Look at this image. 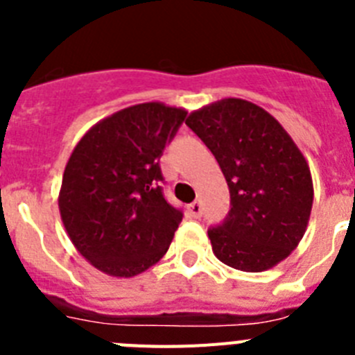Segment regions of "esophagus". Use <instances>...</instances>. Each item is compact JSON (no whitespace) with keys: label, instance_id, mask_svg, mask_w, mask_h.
Here are the masks:
<instances>
[{"label":"esophagus","instance_id":"obj_1","mask_svg":"<svg viewBox=\"0 0 355 355\" xmlns=\"http://www.w3.org/2000/svg\"><path fill=\"white\" fill-rule=\"evenodd\" d=\"M188 213H190V216L197 218V216L202 215V205H200L199 200H196L192 205H188Z\"/></svg>","mask_w":355,"mask_h":355}]
</instances>
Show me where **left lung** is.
Segmentation results:
<instances>
[{
	"label": "left lung",
	"instance_id": "8db88e82",
	"mask_svg": "<svg viewBox=\"0 0 355 355\" xmlns=\"http://www.w3.org/2000/svg\"><path fill=\"white\" fill-rule=\"evenodd\" d=\"M218 162L231 209L208 229L213 254L241 272L268 270L299 245L313 206L311 171L290 135L261 106L227 97L188 115Z\"/></svg>",
	"mask_w": 355,
	"mask_h": 355
}]
</instances>
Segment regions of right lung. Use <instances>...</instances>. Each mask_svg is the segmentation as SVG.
Returning a JSON list of instances; mask_svg holds the SVG:
<instances>
[{
    "label": "right lung",
    "mask_w": 355,
    "mask_h": 355,
    "mask_svg": "<svg viewBox=\"0 0 355 355\" xmlns=\"http://www.w3.org/2000/svg\"><path fill=\"white\" fill-rule=\"evenodd\" d=\"M187 112L142 103L94 124L65 165L58 208L69 238L97 270L133 277L168 250L181 209L163 197L159 158Z\"/></svg>",
    "instance_id": "add662e5"
}]
</instances>
